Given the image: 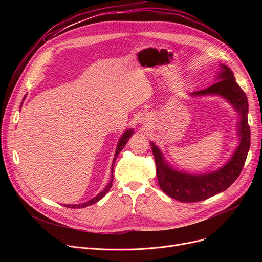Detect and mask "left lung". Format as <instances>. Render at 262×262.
<instances>
[{"mask_svg":"<svg viewBox=\"0 0 262 262\" xmlns=\"http://www.w3.org/2000/svg\"><path fill=\"white\" fill-rule=\"evenodd\" d=\"M221 73L217 76L219 81L207 89L193 92L192 95H222L233 105L241 116L239 128L240 144L225 166L215 172L204 175L177 172L171 169L164 161L160 149L153 142L149 143L155 157L157 180L161 190L172 199L184 203L201 202L225 191L239 177L250 149L251 130L247 121L249 102L246 94L236 82L230 69L224 64H221Z\"/></svg>","mask_w":262,"mask_h":262,"instance_id":"8db88e82","label":"left lung"}]
</instances>
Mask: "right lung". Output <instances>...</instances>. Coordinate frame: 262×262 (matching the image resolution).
<instances>
[{"label":"right lung","instance_id":"1","mask_svg":"<svg viewBox=\"0 0 262 262\" xmlns=\"http://www.w3.org/2000/svg\"><path fill=\"white\" fill-rule=\"evenodd\" d=\"M133 133H134V132H133L132 129L126 130L125 133L123 134V136L121 137V139H120V141H119V143H118V146H117V149H116V154H115V158H114V163H113V167H112V173H113V171H114V166H115L116 158L118 157V155L120 154V152L123 149V147L126 145L128 139L133 136ZM113 181H114V175L112 174V180H110V182H109V184L106 186V188H105L102 192H100V193H99L98 195H96L95 198H93L92 200H90L89 202L84 203V204H78V205H64V206H66V207H68V208H85V207H87V206H90V205H92V204H95L96 202H99L101 199H103V198L105 196V194L107 193V192L110 190V188H112V186H113Z\"/></svg>","mask_w":262,"mask_h":262}]
</instances>
